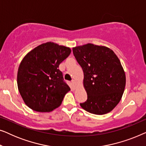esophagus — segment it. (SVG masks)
Masks as SVG:
<instances>
[{
	"instance_id": "obj_1",
	"label": "esophagus",
	"mask_w": 146,
	"mask_h": 146,
	"mask_svg": "<svg viewBox=\"0 0 146 146\" xmlns=\"http://www.w3.org/2000/svg\"><path fill=\"white\" fill-rule=\"evenodd\" d=\"M72 83L73 84V85L74 86H76V80H72Z\"/></svg>"
}]
</instances>
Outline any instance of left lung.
Wrapping results in <instances>:
<instances>
[{
    "label": "left lung",
    "instance_id": "left-lung-1",
    "mask_svg": "<svg viewBox=\"0 0 146 146\" xmlns=\"http://www.w3.org/2000/svg\"><path fill=\"white\" fill-rule=\"evenodd\" d=\"M72 50L83 70V84L88 95L80 106L96 115L111 111L120 101L125 86V72L119 58L109 48L90 43Z\"/></svg>",
    "mask_w": 146,
    "mask_h": 146
}]
</instances>
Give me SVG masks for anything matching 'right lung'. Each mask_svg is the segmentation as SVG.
<instances>
[{
  "mask_svg": "<svg viewBox=\"0 0 146 146\" xmlns=\"http://www.w3.org/2000/svg\"><path fill=\"white\" fill-rule=\"evenodd\" d=\"M71 49L58 44H42L24 57L18 70L17 84L25 103L39 112H50L61 105L70 88L58 69Z\"/></svg>",
  "mask_w": 146,
  "mask_h": 146,
  "instance_id": "add662e5",
  "label": "right lung"
}]
</instances>
